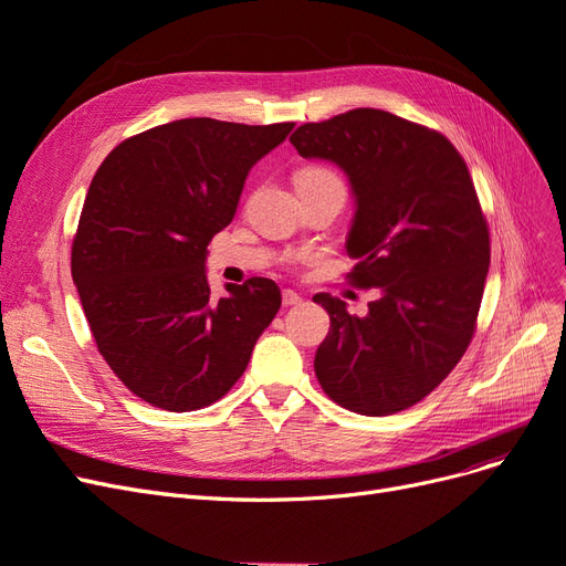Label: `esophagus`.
<instances>
[{"label":"esophagus","mask_w":566,"mask_h":566,"mask_svg":"<svg viewBox=\"0 0 566 566\" xmlns=\"http://www.w3.org/2000/svg\"><path fill=\"white\" fill-rule=\"evenodd\" d=\"M300 302L302 297L295 293V290H283V306H295Z\"/></svg>","instance_id":"esophagus-1"}]
</instances>
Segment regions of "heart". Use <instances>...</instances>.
<instances>
[{
	"label": "heart",
	"mask_w": 566,
	"mask_h": 566,
	"mask_svg": "<svg viewBox=\"0 0 566 566\" xmlns=\"http://www.w3.org/2000/svg\"><path fill=\"white\" fill-rule=\"evenodd\" d=\"M302 175H333V172H331V169H323V167H306V169H302L297 177H302Z\"/></svg>",
	"instance_id": "1"
}]
</instances>
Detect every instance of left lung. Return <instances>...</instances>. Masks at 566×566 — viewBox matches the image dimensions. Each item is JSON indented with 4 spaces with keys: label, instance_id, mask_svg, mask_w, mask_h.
Wrapping results in <instances>:
<instances>
[{
    "label": "left lung",
    "instance_id": "8db88e82",
    "mask_svg": "<svg viewBox=\"0 0 566 566\" xmlns=\"http://www.w3.org/2000/svg\"><path fill=\"white\" fill-rule=\"evenodd\" d=\"M290 144L345 169L356 202L349 279L380 293L366 316L314 297L331 314L316 378L358 416L399 413L441 385L476 328L491 245L468 165L443 134L378 108L306 123Z\"/></svg>",
    "mask_w": 566,
    "mask_h": 566
}]
</instances>
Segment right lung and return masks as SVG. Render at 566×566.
<instances>
[{
	"label": "right lung",
	"instance_id": "right-lung-1",
	"mask_svg": "<svg viewBox=\"0 0 566 566\" xmlns=\"http://www.w3.org/2000/svg\"><path fill=\"white\" fill-rule=\"evenodd\" d=\"M293 123L186 117L129 136L84 198L71 271L101 356L136 397L186 413L219 401L281 310L269 279L210 295L205 260L248 172Z\"/></svg>",
	"mask_w": 566,
	"mask_h": 566
}]
</instances>
